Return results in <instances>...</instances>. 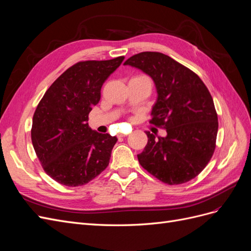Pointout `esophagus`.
<instances>
[{
  "instance_id": "esophagus-1",
  "label": "esophagus",
  "mask_w": 251,
  "mask_h": 251,
  "mask_svg": "<svg viewBox=\"0 0 251 251\" xmlns=\"http://www.w3.org/2000/svg\"><path fill=\"white\" fill-rule=\"evenodd\" d=\"M121 137H126V135H125V134H119V135H118V138H121Z\"/></svg>"
}]
</instances>
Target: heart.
Segmentation results:
<instances>
[{
    "instance_id": "b5f03b06",
    "label": "heart",
    "mask_w": 251,
    "mask_h": 251,
    "mask_svg": "<svg viewBox=\"0 0 251 251\" xmlns=\"http://www.w3.org/2000/svg\"><path fill=\"white\" fill-rule=\"evenodd\" d=\"M142 77H144V76H137V78H142Z\"/></svg>"
}]
</instances>
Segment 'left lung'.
I'll return each instance as SVG.
<instances>
[{"mask_svg": "<svg viewBox=\"0 0 251 251\" xmlns=\"http://www.w3.org/2000/svg\"><path fill=\"white\" fill-rule=\"evenodd\" d=\"M124 65L154 80L157 100L150 123L166 130L165 137L146 132L148 143L137 155L144 170L166 184L185 183L209 162L216 149L218 115L201 78L160 52H141Z\"/></svg>", "mask_w": 251, "mask_h": 251, "instance_id": "1", "label": "left lung"}]
</instances>
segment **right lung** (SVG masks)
I'll return each mask as SVG.
<instances>
[{
	"label": "right lung",
	"instance_id": "add662e5",
	"mask_svg": "<svg viewBox=\"0 0 251 251\" xmlns=\"http://www.w3.org/2000/svg\"><path fill=\"white\" fill-rule=\"evenodd\" d=\"M125 56L86 60L67 69L46 91L32 119L31 140L44 171L58 183L79 186L109 165L117 138L88 125L100 90Z\"/></svg>",
	"mask_w": 251,
	"mask_h": 251
}]
</instances>
